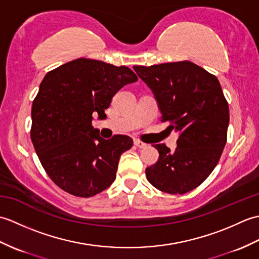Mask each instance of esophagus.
Returning a JSON list of instances; mask_svg holds the SVG:
<instances>
[{
	"instance_id": "esophagus-1",
	"label": "esophagus",
	"mask_w": 259,
	"mask_h": 259,
	"mask_svg": "<svg viewBox=\"0 0 259 259\" xmlns=\"http://www.w3.org/2000/svg\"><path fill=\"white\" fill-rule=\"evenodd\" d=\"M135 146L140 148V149H144V148L147 147V145L145 144V142H142L140 140H135Z\"/></svg>"
}]
</instances>
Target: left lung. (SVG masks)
Returning a JSON list of instances; mask_svg holds the SVG:
<instances>
[{
  "label": "left lung",
  "mask_w": 259,
  "mask_h": 259,
  "mask_svg": "<svg viewBox=\"0 0 259 259\" xmlns=\"http://www.w3.org/2000/svg\"><path fill=\"white\" fill-rule=\"evenodd\" d=\"M134 69L155 95L161 122L179 135L175 151L156 145L159 159L146 169L147 179L167 194H186L208 178L226 145L229 108L221 83L190 61Z\"/></svg>",
  "instance_id": "left-lung-1"
}]
</instances>
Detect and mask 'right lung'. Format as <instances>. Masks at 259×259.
Returning <instances> with one entry per match:
<instances>
[{"label": "right lung", "mask_w": 259, "mask_h": 259, "mask_svg": "<svg viewBox=\"0 0 259 259\" xmlns=\"http://www.w3.org/2000/svg\"><path fill=\"white\" fill-rule=\"evenodd\" d=\"M138 80L133 70L80 58L46 74L32 104L31 140L49 177L76 197H92L115 179L119 158L133 147L128 136L106 140L92 126L107 117L111 99Z\"/></svg>", "instance_id": "add662e5"}]
</instances>
